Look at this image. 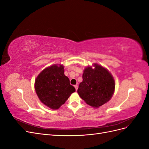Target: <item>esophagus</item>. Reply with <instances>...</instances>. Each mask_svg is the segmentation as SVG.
<instances>
[{
	"label": "esophagus",
	"instance_id": "34e87169",
	"mask_svg": "<svg viewBox=\"0 0 149 149\" xmlns=\"http://www.w3.org/2000/svg\"><path fill=\"white\" fill-rule=\"evenodd\" d=\"M74 88H75V89H76V91H77V90H78V85H74Z\"/></svg>",
	"mask_w": 149,
	"mask_h": 149
}]
</instances>
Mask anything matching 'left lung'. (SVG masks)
<instances>
[{
  "mask_svg": "<svg viewBox=\"0 0 149 149\" xmlns=\"http://www.w3.org/2000/svg\"><path fill=\"white\" fill-rule=\"evenodd\" d=\"M95 68L86 67L83 74L78 93L81 98L94 107H99L110 100L114 94L115 82L111 73L97 64Z\"/></svg>",
  "mask_w": 149,
  "mask_h": 149,
  "instance_id": "8db88e82",
  "label": "left lung"
}]
</instances>
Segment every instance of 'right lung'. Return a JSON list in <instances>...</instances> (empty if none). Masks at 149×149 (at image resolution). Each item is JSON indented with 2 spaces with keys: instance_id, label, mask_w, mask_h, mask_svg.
Returning <instances> with one entry per match:
<instances>
[{
  "instance_id": "right-lung-1",
  "label": "right lung",
  "mask_w": 149,
  "mask_h": 149,
  "mask_svg": "<svg viewBox=\"0 0 149 149\" xmlns=\"http://www.w3.org/2000/svg\"><path fill=\"white\" fill-rule=\"evenodd\" d=\"M35 88L40 100L53 109H58L75 91L64 74L63 66L56 65L47 68L39 74Z\"/></svg>"
}]
</instances>
